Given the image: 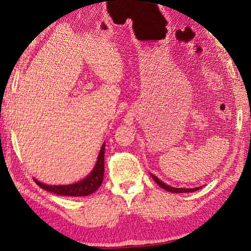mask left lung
<instances>
[{"label":"left lung","instance_id":"8db88e82","mask_svg":"<svg viewBox=\"0 0 251 251\" xmlns=\"http://www.w3.org/2000/svg\"><path fill=\"white\" fill-rule=\"evenodd\" d=\"M151 176L154 178V180L161 187V188L166 189L167 192H171V193H192V192H196V190L201 188V187H197V188H175V187L166 185L165 182H163L160 179H158V178H157L155 175H152V174H151Z\"/></svg>","mask_w":251,"mask_h":251}]
</instances>
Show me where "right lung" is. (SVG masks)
I'll list each match as a JSON object with an SVG mask.
<instances>
[{
  "instance_id": "obj_1",
  "label": "right lung",
  "mask_w": 251,
  "mask_h": 251,
  "mask_svg": "<svg viewBox=\"0 0 251 251\" xmlns=\"http://www.w3.org/2000/svg\"><path fill=\"white\" fill-rule=\"evenodd\" d=\"M104 154H105V144H103L100 151L99 158H97L96 165L92 173L86 178L79 180L75 184L72 185H62V186H50L41 182L39 180L34 179V181L39 185L41 188L48 190L50 193L62 195V196H73V197H82L87 196L95 193L99 187L103 182L104 178Z\"/></svg>"
}]
</instances>
